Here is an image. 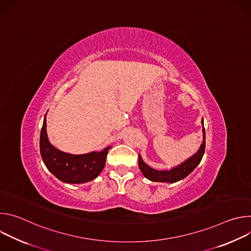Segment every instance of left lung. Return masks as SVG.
Listing matches in <instances>:
<instances>
[{
  "label": "left lung",
  "mask_w": 251,
  "mask_h": 251,
  "mask_svg": "<svg viewBox=\"0 0 251 251\" xmlns=\"http://www.w3.org/2000/svg\"><path fill=\"white\" fill-rule=\"evenodd\" d=\"M201 123L203 126L202 120H201ZM202 134H203V139L199 151L195 155H193L191 158H189L187 161H185L181 165H178L177 167L173 168L170 171H157L155 169H152L147 164L143 162L141 156L139 155V161H138L139 169L141 170L143 175L152 182L176 183L177 181L183 180V178H185L197 168V166L201 161V158L203 156L204 149H205V131L203 127H202Z\"/></svg>",
  "instance_id": "8db88e82"
}]
</instances>
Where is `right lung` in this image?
<instances>
[{"label":"right lung","mask_w":251,"mask_h":251,"mask_svg":"<svg viewBox=\"0 0 251 251\" xmlns=\"http://www.w3.org/2000/svg\"><path fill=\"white\" fill-rule=\"evenodd\" d=\"M110 147L101 152L71 155L54 148L48 140L45 116L40 137V150L48 170L58 180L68 184H83L94 180L104 169Z\"/></svg>","instance_id":"1"}]
</instances>
